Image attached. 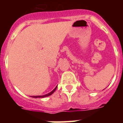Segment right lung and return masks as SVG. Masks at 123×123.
I'll return each mask as SVG.
<instances>
[{
	"label": "right lung",
	"mask_w": 123,
	"mask_h": 123,
	"mask_svg": "<svg viewBox=\"0 0 123 123\" xmlns=\"http://www.w3.org/2000/svg\"><path fill=\"white\" fill-rule=\"evenodd\" d=\"M56 87H57V86H56V87H55V89L53 90V91H51L50 92H49V94H45V95H36V96H31V97H33V98H44V97H46L50 96V95H52V94H53L54 92H55V90L56 89Z\"/></svg>",
	"instance_id": "obj_1"
}]
</instances>
